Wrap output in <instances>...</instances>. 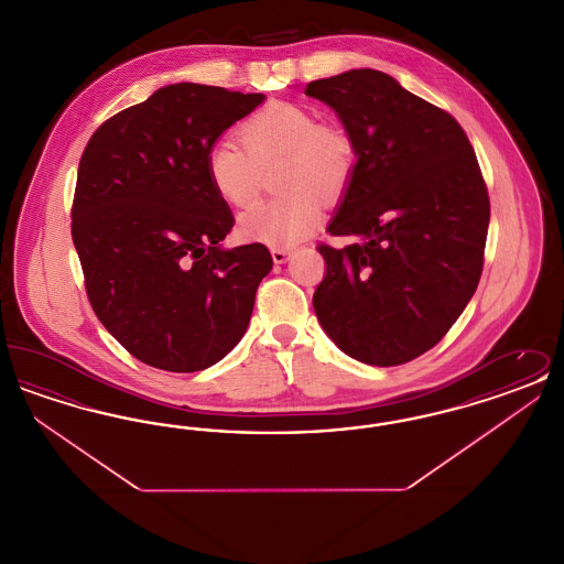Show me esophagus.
Segmentation results:
<instances>
[{
  "instance_id": "esophagus-1",
  "label": "esophagus",
  "mask_w": 564,
  "mask_h": 564,
  "mask_svg": "<svg viewBox=\"0 0 564 564\" xmlns=\"http://www.w3.org/2000/svg\"><path fill=\"white\" fill-rule=\"evenodd\" d=\"M270 253H272V262H274V264H285V262L290 260V256H292V249L274 247Z\"/></svg>"
}]
</instances>
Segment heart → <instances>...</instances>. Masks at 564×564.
<instances>
[{
	"label": "heart",
	"mask_w": 564,
	"mask_h": 564,
	"mask_svg": "<svg viewBox=\"0 0 564 564\" xmlns=\"http://www.w3.org/2000/svg\"><path fill=\"white\" fill-rule=\"evenodd\" d=\"M241 139L245 150L232 139H217L207 154V175L219 198L249 207L262 169L276 161L279 188L288 192L242 214V237L276 247L304 241L322 224V198L336 200L349 186L355 169L349 134L317 124L308 109L274 101L242 124Z\"/></svg>",
	"instance_id": "b5f03b06"
}]
</instances>
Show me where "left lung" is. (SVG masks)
<instances>
[{"mask_svg": "<svg viewBox=\"0 0 564 564\" xmlns=\"http://www.w3.org/2000/svg\"><path fill=\"white\" fill-rule=\"evenodd\" d=\"M355 148L349 186L319 245L327 264L313 306L352 359L400 366L435 347L478 288L490 203L455 118L376 69L308 82Z\"/></svg>", "mask_w": 564, "mask_h": 564, "instance_id": "8db88e82", "label": "left lung"}]
</instances>
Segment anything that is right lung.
I'll use <instances>...</instances> for the list:
<instances>
[{"instance_id":"add662e5","label":"right lung","mask_w":564,"mask_h":564,"mask_svg":"<svg viewBox=\"0 0 564 564\" xmlns=\"http://www.w3.org/2000/svg\"><path fill=\"white\" fill-rule=\"evenodd\" d=\"M262 93L180 82L104 122L90 137L72 209L86 294L139 361L198 372L249 325L269 249H226L235 217L207 175V154Z\"/></svg>"}]
</instances>
